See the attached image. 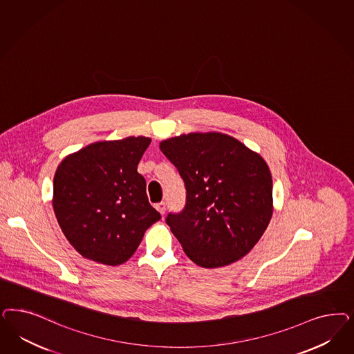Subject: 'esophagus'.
<instances>
[{"label": "esophagus", "instance_id": "34e87169", "mask_svg": "<svg viewBox=\"0 0 354 354\" xmlns=\"http://www.w3.org/2000/svg\"><path fill=\"white\" fill-rule=\"evenodd\" d=\"M155 207H156V209L159 211L161 215L165 214V209H167V203H165V202H160V203H158Z\"/></svg>", "mask_w": 354, "mask_h": 354}]
</instances>
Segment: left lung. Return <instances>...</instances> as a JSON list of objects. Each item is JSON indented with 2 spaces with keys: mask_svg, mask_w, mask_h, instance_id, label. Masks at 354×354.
<instances>
[{
  "mask_svg": "<svg viewBox=\"0 0 354 354\" xmlns=\"http://www.w3.org/2000/svg\"><path fill=\"white\" fill-rule=\"evenodd\" d=\"M160 149L186 186L183 212L167 217L185 254L205 268L240 261L261 240L274 212L267 162L217 131L169 138Z\"/></svg>",
  "mask_w": 354,
  "mask_h": 354,
  "instance_id": "obj_1",
  "label": "left lung"
}]
</instances>
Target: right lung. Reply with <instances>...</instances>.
Returning a JSON list of instances; mask_svg holds the SVG:
<instances>
[{"mask_svg": "<svg viewBox=\"0 0 354 354\" xmlns=\"http://www.w3.org/2000/svg\"><path fill=\"white\" fill-rule=\"evenodd\" d=\"M151 138L91 143L59 162L53 209L70 245L82 257L106 266L129 261L145 232L161 216L149 205L138 173Z\"/></svg>", "mask_w": 354, "mask_h": 354, "instance_id": "right-lung-1", "label": "right lung"}]
</instances>
